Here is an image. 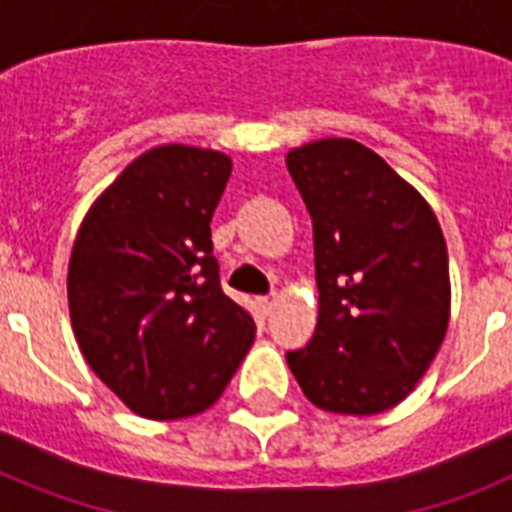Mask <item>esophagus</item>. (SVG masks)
I'll list each match as a JSON object with an SVG mask.
<instances>
[{"instance_id":"obj_1","label":"esophagus","mask_w":512,"mask_h":512,"mask_svg":"<svg viewBox=\"0 0 512 512\" xmlns=\"http://www.w3.org/2000/svg\"><path fill=\"white\" fill-rule=\"evenodd\" d=\"M276 303H279V297H276V295L260 297V300H257V305H260V311H263L265 316H271L273 308H276Z\"/></svg>"}]
</instances>
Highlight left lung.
Returning a JSON list of instances; mask_svg holds the SVG:
<instances>
[{
	"instance_id": "8db88e82",
	"label": "left lung",
	"mask_w": 512,
	"mask_h": 512,
	"mask_svg": "<svg viewBox=\"0 0 512 512\" xmlns=\"http://www.w3.org/2000/svg\"><path fill=\"white\" fill-rule=\"evenodd\" d=\"M287 170L313 220L319 321L287 364L311 404L380 414L436 358L452 308L433 209L372 148L348 138L292 148Z\"/></svg>"
}]
</instances>
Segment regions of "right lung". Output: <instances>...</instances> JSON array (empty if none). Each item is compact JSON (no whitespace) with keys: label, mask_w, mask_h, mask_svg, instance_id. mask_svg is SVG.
<instances>
[{"label":"right lung","mask_w":512,"mask_h":512,"mask_svg":"<svg viewBox=\"0 0 512 512\" xmlns=\"http://www.w3.org/2000/svg\"><path fill=\"white\" fill-rule=\"evenodd\" d=\"M231 159L159 146L100 193L68 263V311L82 356L148 420L215 404L255 340V321L220 287L212 212Z\"/></svg>","instance_id":"1"}]
</instances>
